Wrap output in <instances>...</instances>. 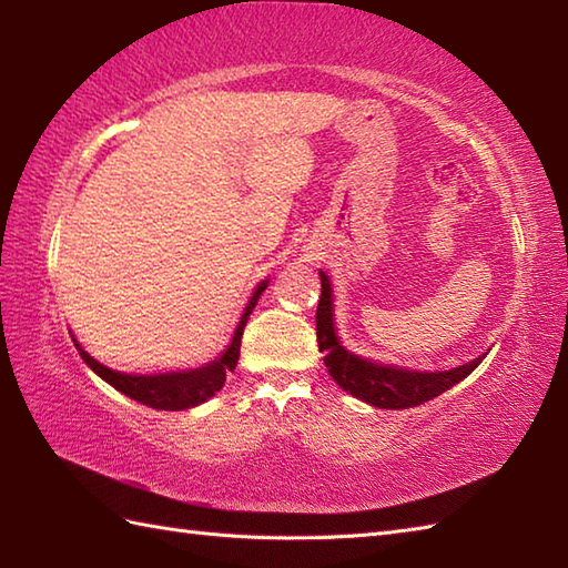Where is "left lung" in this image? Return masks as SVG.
<instances>
[{"mask_svg":"<svg viewBox=\"0 0 568 568\" xmlns=\"http://www.w3.org/2000/svg\"><path fill=\"white\" fill-rule=\"evenodd\" d=\"M320 277L322 295L317 305V344L320 352H324V366H327L329 376L339 383L346 393L358 397V400L376 405L381 409L417 407L422 403L434 400V397L442 395L444 390H449L458 381H464L468 373L486 358L484 354L480 358L468 361V364L452 371L422 373L373 364V361L348 354L334 334L329 277L324 273H320Z\"/></svg>","mask_w":568,"mask_h":568,"instance_id":"left-lung-1","label":"left lung"}]
</instances>
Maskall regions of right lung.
<instances>
[{"label": "right lung", "instance_id": "right-lung-1", "mask_svg": "<svg viewBox=\"0 0 568 568\" xmlns=\"http://www.w3.org/2000/svg\"><path fill=\"white\" fill-rule=\"evenodd\" d=\"M263 291H265V283H261L256 287V293H253L251 303L246 305L244 315H241V322L234 332V339H232V344H229L226 352L216 361H212V364L195 368V371H187V373H168V376H126V373H119V371H112V368L98 364V361L84 352V348L75 339L72 342H75L84 364L98 373L100 378L110 383L112 388L129 395L131 400H136V403L153 407V409H187V407H195L204 400H210L216 390H222L226 373H232L236 368L241 334H244L248 315L253 312V307H256Z\"/></svg>", "mask_w": 568, "mask_h": 568}]
</instances>
